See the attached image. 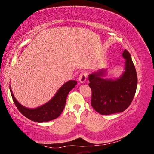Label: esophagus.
I'll return each instance as SVG.
<instances>
[{"label":"esophagus","mask_w":154,"mask_h":154,"mask_svg":"<svg viewBox=\"0 0 154 154\" xmlns=\"http://www.w3.org/2000/svg\"><path fill=\"white\" fill-rule=\"evenodd\" d=\"M78 80L82 83H85L87 80V73L85 72H83L80 73V76H79V78H78Z\"/></svg>","instance_id":"1"}]
</instances>
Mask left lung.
Returning a JSON list of instances; mask_svg holds the SVG:
<instances>
[{
	"mask_svg": "<svg viewBox=\"0 0 154 154\" xmlns=\"http://www.w3.org/2000/svg\"><path fill=\"white\" fill-rule=\"evenodd\" d=\"M125 59V71L119 78H104L105 69H100L88 76L92 90L91 105L102 115L122 112L132 103L136 94L137 77L132 60L128 51L122 53Z\"/></svg>",
	"mask_w": 154,
	"mask_h": 154,
	"instance_id": "1",
	"label": "left lung"
}]
</instances>
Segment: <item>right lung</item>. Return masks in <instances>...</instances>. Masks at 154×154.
Returning a JSON list of instances; mask_svg holds the SVG:
<instances>
[{"label":"right lung","mask_w":154,"mask_h":154,"mask_svg":"<svg viewBox=\"0 0 154 154\" xmlns=\"http://www.w3.org/2000/svg\"><path fill=\"white\" fill-rule=\"evenodd\" d=\"M77 84L75 80H70L60 87L54 96L45 104L35 109H29L22 105L14 96L10 87L13 100L22 114L31 121L38 123L49 122L57 118L66 106L69 92Z\"/></svg>","instance_id":"right-lung-1"}]
</instances>
